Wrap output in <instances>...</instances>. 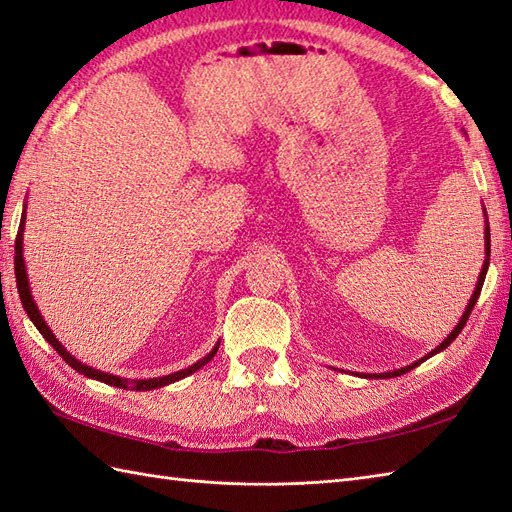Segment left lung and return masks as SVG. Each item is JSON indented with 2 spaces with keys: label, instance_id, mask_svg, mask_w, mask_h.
I'll return each instance as SVG.
<instances>
[{
  "label": "left lung",
  "instance_id": "obj_1",
  "mask_svg": "<svg viewBox=\"0 0 512 512\" xmlns=\"http://www.w3.org/2000/svg\"><path fill=\"white\" fill-rule=\"evenodd\" d=\"M484 215H486V211H484ZM484 250H486V259H484V266H482V273H480V279H477V286H475V292H473V297H471V301H469V306H466V310H464V314H462V319L458 321V325H455L453 328V332L447 336V339H444L436 350H431L427 356L424 358H420V361H416V363H411V365H407V367H402V369H394V372H385V374H369V376H365V378H394V376H400V374H407L409 369H413V367H418L420 363H424L427 361L429 356H433V354H438V352H442V350H447V347L458 339V334L462 332V328L466 325V321H469V314L473 312V306H475V301H477V297H480V292H482V286H484V279H486V270H488V262H491V228H488V220H486V228H484Z\"/></svg>",
  "mask_w": 512,
  "mask_h": 512
}]
</instances>
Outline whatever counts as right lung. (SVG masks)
Instances as JSON below:
<instances>
[{
    "instance_id": "1",
    "label": "right lung",
    "mask_w": 512,
    "mask_h": 512,
    "mask_svg": "<svg viewBox=\"0 0 512 512\" xmlns=\"http://www.w3.org/2000/svg\"><path fill=\"white\" fill-rule=\"evenodd\" d=\"M24 222H26V215H21V224H19L17 239H15V279H17L19 299H21V303H24L26 314L30 317V321L35 323V328L41 332L43 339H46V341L54 347V350L59 352V356L63 358V361L68 363L70 367H74L76 372L83 374V376H88V378H94V380H101V383H105V385H114V387H123V389L132 387V389H136V391H147V389H156V387H165V385H169V383H176V380H180V378H184V376H189V374H193V372H198L200 367H204V365L209 363L211 358L215 356V352H217V347H220V343H217L209 354H206L204 358H200L198 363H193L191 367L180 369V372H173V374H169V376L147 378V380H127V378H121V376H112V374L101 372V369H94V367L83 365L81 361H76V358L59 343L57 336H54V334L50 332L46 321H43V317H41V312H39V308H37L35 299H32V295H30L28 275H26V264H24Z\"/></svg>"
}]
</instances>
